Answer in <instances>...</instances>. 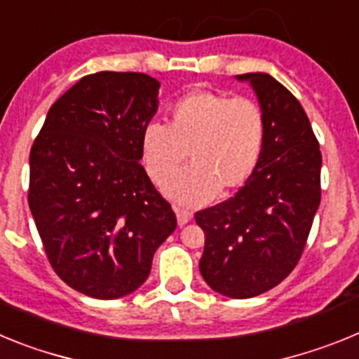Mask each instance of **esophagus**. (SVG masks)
Listing matches in <instances>:
<instances>
[{"mask_svg": "<svg viewBox=\"0 0 359 359\" xmlns=\"http://www.w3.org/2000/svg\"><path fill=\"white\" fill-rule=\"evenodd\" d=\"M174 212H176V215H177V224H180V226H185L190 219H192V212L185 210V208L176 207V208H174Z\"/></svg>", "mask_w": 359, "mask_h": 359, "instance_id": "34e87169", "label": "esophagus"}]
</instances>
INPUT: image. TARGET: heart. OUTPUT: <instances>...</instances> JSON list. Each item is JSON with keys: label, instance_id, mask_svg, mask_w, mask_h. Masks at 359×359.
<instances>
[{"label": "heart", "instance_id": "1", "mask_svg": "<svg viewBox=\"0 0 359 359\" xmlns=\"http://www.w3.org/2000/svg\"><path fill=\"white\" fill-rule=\"evenodd\" d=\"M266 140L261 106L248 97L219 91H192L170 106L167 123L152 122L142 131V160L156 183L175 172L186 152L193 163L163 184L180 205L199 207L217 192L241 189L255 172Z\"/></svg>", "mask_w": 359, "mask_h": 359}]
</instances>
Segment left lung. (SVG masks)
<instances>
[{"label":"left lung","instance_id":"left-lung-1","mask_svg":"<svg viewBox=\"0 0 359 359\" xmlns=\"http://www.w3.org/2000/svg\"><path fill=\"white\" fill-rule=\"evenodd\" d=\"M266 118L255 172L233 198L196 212L205 231L199 271L230 298H252L280 284L298 264L320 205L322 152L306 111L268 73H244Z\"/></svg>","mask_w":359,"mask_h":359}]
</instances>
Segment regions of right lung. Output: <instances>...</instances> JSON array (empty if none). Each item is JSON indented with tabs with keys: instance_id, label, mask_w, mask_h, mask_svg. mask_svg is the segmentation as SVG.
Here are the masks:
<instances>
[{
	"instance_id": "right-lung-1",
	"label": "right lung",
	"mask_w": 359,
	"mask_h": 359,
	"mask_svg": "<svg viewBox=\"0 0 359 359\" xmlns=\"http://www.w3.org/2000/svg\"><path fill=\"white\" fill-rule=\"evenodd\" d=\"M160 82L86 75L50 107L30 151L28 207L55 273L79 293L126 297L147 280L176 215L140 165Z\"/></svg>"
}]
</instances>
